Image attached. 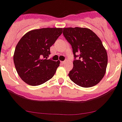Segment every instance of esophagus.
Wrapping results in <instances>:
<instances>
[{"mask_svg":"<svg viewBox=\"0 0 122 122\" xmlns=\"http://www.w3.org/2000/svg\"><path fill=\"white\" fill-rule=\"evenodd\" d=\"M61 63L62 64H66V61H61Z\"/></svg>","mask_w":122,"mask_h":122,"instance_id":"1","label":"esophagus"}]
</instances>
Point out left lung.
<instances>
[{"instance_id": "8db88e82", "label": "left lung", "mask_w": 122, "mask_h": 122, "mask_svg": "<svg viewBox=\"0 0 122 122\" xmlns=\"http://www.w3.org/2000/svg\"><path fill=\"white\" fill-rule=\"evenodd\" d=\"M62 33L74 54L70 79L83 87L96 85L104 76L108 61L107 52L100 39L87 28H64Z\"/></svg>"}]
</instances>
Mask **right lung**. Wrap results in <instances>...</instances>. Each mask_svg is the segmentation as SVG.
Segmentation results:
<instances>
[{
	"label": "right lung",
	"instance_id": "add662e5",
	"mask_svg": "<svg viewBox=\"0 0 122 122\" xmlns=\"http://www.w3.org/2000/svg\"><path fill=\"white\" fill-rule=\"evenodd\" d=\"M62 28H43L27 32L15 47L14 62L21 79L31 86L42 85L51 79L60 61L48 60L50 47L62 34Z\"/></svg>",
	"mask_w": 122,
	"mask_h": 122
}]
</instances>
